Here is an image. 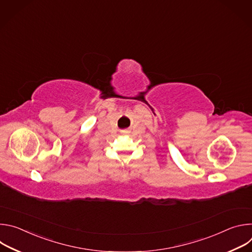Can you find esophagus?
<instances>
[{
	"instance_id": "obj_1",
	"label": "esophagus",
	"mask_w": 252,
	"mask_h": 252,
	"mask_svg": "<svg viewBox=\"0 0 252 252\" xmlns=\"http://www.w3.org/2000/svg\"><path fill=\"white\" fill-rule=\"evenodd\" d=\"M128 132H129L128 129H124V130H122V133H123V134H126V133H128Z\"/></svg>"
}]
</instances>
